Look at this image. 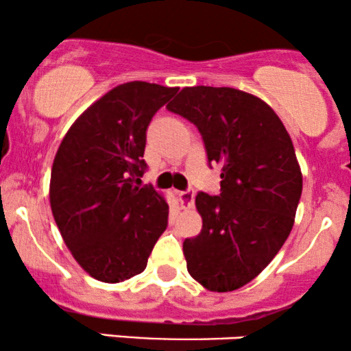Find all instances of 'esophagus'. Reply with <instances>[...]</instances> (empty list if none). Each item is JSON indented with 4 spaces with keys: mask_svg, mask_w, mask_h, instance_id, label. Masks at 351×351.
<instances>
[{
    "mask_svg": "<svg viewBox=\"0 0 351 351\" xmlns=\"http://www.w3.org/2000/svg\"><path fill=\"white\" fill-rule=\"evenodd\" d=\"M193 197H195V193L193 191H185V192H180L179 193V202H180V208H191L193 205Z\"/></svg>",
    "mask_w": 351,
    "mask_h": 351,
    "instance_id": "1",
    "label": "esophagus"
}]
</instances>
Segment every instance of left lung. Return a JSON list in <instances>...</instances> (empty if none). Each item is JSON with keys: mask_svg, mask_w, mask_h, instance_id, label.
<instances>
[{"mask_svg": "<svg viewBox=\"0 0 351 351\" xmlns=\"http://www.w3.org/2000/svg\"><path fill=\"white\" fill-rule=\"evenodd\" d=\"M167 110L199 128L210 164L221 167L220 195L199 192V237L184 241L189 274L230 292L253 281L294 225L302 172L274 110L230 86H185Z\"/></svg>", "mask_w": 351, "mask_h": 351, "instance_id": "8db88e82", "label": "left lung"}]
</instances>
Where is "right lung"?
<instances>
[{"label":"right lung","instance_id":"right-lung-1","mask_svg":"<svg viewBox=\"0 0 351 351\" xmlns=\"http://www.w3.org/2000/svg\"><path fill=\"white\" fill-rule=\"evenodd\" d=\"M177 90L147 82L114 86L75 119L57 149L49 187L53 220L97 281L143 273L166 230V199L139 184L147 126Z\"/></svg>","mask_w":351,"mask_h":351}]
</instances>
